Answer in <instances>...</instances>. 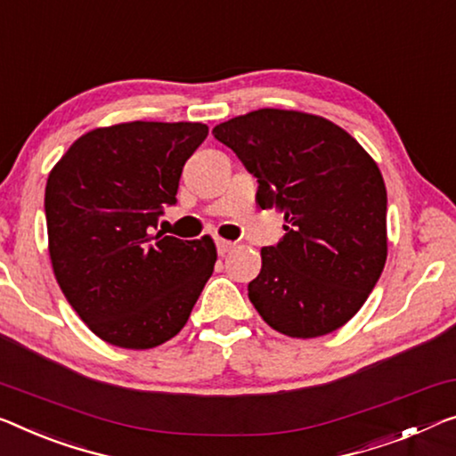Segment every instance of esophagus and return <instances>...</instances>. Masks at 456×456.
<instances>
[{
  "instance_id": "1",
  "label": "esophagus",
  "mask_w": 456,
  "mask_h": 456,
  "mask_svg": "<svg viewBox=\"0 0 456 456\" xmlns=\"http://www.w3.org/2000/svg\"><path fill=\"white\" fill-rule=\"evenodd\" d=\"M235 248V243L233 241H227V240H216V251H219L221 256H225V254H229L231 249Z\"/></svg>"
}]
</instances>
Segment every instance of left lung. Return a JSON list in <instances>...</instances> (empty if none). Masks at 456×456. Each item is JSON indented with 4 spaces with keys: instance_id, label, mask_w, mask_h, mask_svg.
I'll return each mask as SVG.
<instances>
[{
    "instance_id": "1",
    "label": "left lung",
    "mask_w": 456,
    "mask_h": 456,
    "mask_svg": "<svg viewBox=\"0 0 456 456\" xmlns=\"http://www.w3.org/2000/svg\"><path fill=\"white\" fill-rule=\"evenodd\" d=\"M257 180L262 208L284 213V237L262 248L249 301L270 328L317 338L342 328L387 260V190L369 153L314 114L262 108L213 128Z\"/></svg>"
}]
</instances>
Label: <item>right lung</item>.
Segmentation results:
<instances>
[{"label":"right lung","mask_w":456,"mask_h":456,"mask_svg":"<svg viewBox=\"0 0 456 456\" xmlns=\"http://www.w3.org/2000/svg\"><path fill=\"white\" fill-rule=\"evenodd\" d=\"M207 134L200 122L96 128L49 174L45 215L54 276L108 344L147 350L167 342L213 274V240L155 233L163 208L178 202L182 167Z\"/></svg>","instance_id":"right-lung-1"}]
</instances>
